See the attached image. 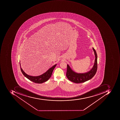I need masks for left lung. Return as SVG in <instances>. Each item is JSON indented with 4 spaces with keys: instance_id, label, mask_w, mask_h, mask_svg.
<instances>
[{
    "instance_id": "8db88e82",
    "label": "left lung",
    "mask_w": 120,
    "mask_h": 120,
    "mask_svg": "<svg viewBox=\"0 0 120 120\" xmlns=\"http://www.w3.org/2000/svg\"><path fill=\"white\" fill-rule=\"evenodd\" d=\"M93 49L96 57L95 62L93 68L87 73L78 74L72 71L68 64L66 75L69 80L76 83H82L91 79L95 75L97 69V56L95 49L93 48Z\"/></svg>"
}]
</instances>
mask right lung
<instances>
[{"instance_id":"add662e5","label":"right lung","mask_w":120,"mask_h":120,"mask_svg":"<svg viewBox=\"0 0 120 120\" xmlns=\"http://www.w3.org/2000/svg\"><path fill=\"white\" fill-rule=\"evenodd\" d=\"M56 64L53 66L52 67L50 68L46 72H45L44 74L40 75V76H30L28 75L27 74L25 73L24 71L22 70V68L20 66V68L24 76L26 77L28 79L30 80V81L36 83H38V84H41L45 82L46 81H48L49 79L52 76V71H53L54 69L55 68Z\"/></svg>"}]
</instances>
